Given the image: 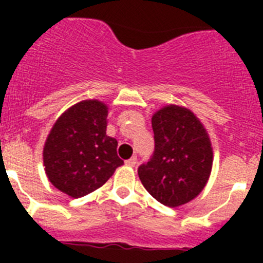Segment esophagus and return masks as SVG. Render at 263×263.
<instances>
[{"label":"esophagus","mask_w":263,"mask_h":263,"mask_svg":"<svg viewBox=\"0 0 263 263\" xmlns=\"http://www.w3.org/2000/svg\"><path fill=\"white\" fill-rule=\"evenodd\" d=\"M125 163H126V166L134 167L137 164V157H132V158H130V159H127L126 162H125Z\"/></svg>","instance_id":"obj_1"}]
</instances>
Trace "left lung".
Here are the masks:
<instances>
[{
    "mask_svg": "<svg viewBox=\"0 0 263 263\" xmlns=\"http://www.w3.org/2000/svg\"><path fill=\"white\" fill-rule=\"evenodd\" d=\"M154 153L138 167L143 187L167 206L191 201L203 191L212 168L211 141L192 111L164 106L152 118Z\"/></svg>",
    "mask_w": 263,
    "mask_h": 263,
    "instance_id": "obj_1",
    "label": "left lung"
}]
</instances>
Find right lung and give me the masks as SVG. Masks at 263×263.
I'll return each instance as SVG.
<instances>
[{"mask_svg":"<svg viewBox=\"0 0 263 263\" xmlns=\"http://www.w3.org/2000/svg\"><path fill=\"white\" fill-rule=\"evenodd\" d=\"M108 108L85 100L63 113L48 134L43 162L50 182L71 197L100 188L124 164L117 141L106 136Z\"/></svg>","mask_w":263,"mask_h":263,"instance_id":"1","label":"right lung"}]
</instances>
